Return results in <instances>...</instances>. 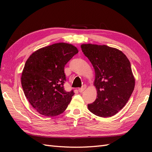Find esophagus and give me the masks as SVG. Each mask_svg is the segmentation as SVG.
I'll list each match as a JSON object with an SVG mask.
<instances>
[{
  "mask_svg": "<svg viewBox=\"0 0 152 152\" xmlns=\"http://www.w3.org/2000/svg\"><path fill=\"white\" fill-rule=\"evenodd\" d=\"M86 89V85H83L82 87V88H80L78 89V91H79V92H82V91H84Z\"/></svg>",
  "mask_w": 152,
  "mask_h": 152,
  "instance_id": "34e87169",
  "label": "esophagus"
}]
</instances>
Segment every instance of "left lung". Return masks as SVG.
Masks as SVG:
<instances>
[{"label": "left lung", "instance_id": "8db88e82", "mask_svg": "<svg viewBox=\"0 0 152 152\" xmlns=\"http://www.w3.org/2000/svg\"><path fill=\"white\" fill-rule=\"evenodd\" d=\"M82 51L94 68L97 91L89 110L102 118L115 114L124 107L134 88L131 63L121 51L106 45L82 44Z\"/></svg>", "mask_w": 152, "mask_h": 152}]
</instances>
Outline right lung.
Returning <instances> with one entry per match:
<instances>
[{
  "label": "right lung",
  "instance_id": "right-lung-1",
  "mask_svg": "<svg viewBox=\"0 0 152 152\" xmlns=\"http://www.w3.org/2000/svg\"><path fill=\"white\" fill-rule=\"evenodd\" d=\"M78 53L72 44L56 43L34 51L27 60L21 86L28 102L39 114L53 117L67 108L74 93L64 90V68Z\"/></svg>",
  "mask_w": 152,
  "mask_h": 152
}]
</instances>
